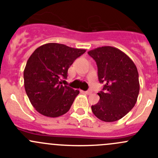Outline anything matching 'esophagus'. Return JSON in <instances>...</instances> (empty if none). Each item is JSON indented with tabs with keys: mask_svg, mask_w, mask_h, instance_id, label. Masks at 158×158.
I'll use <instances>...</instances> for the list:
<instances>
[{
	"mask_svg": "<svg viewBox=\"0 0 158 158\" xmlns=\"http://www.w3.org/2000/svg\"><path fill=\"white\" fill-rule=\"evenodd\" d=\"M85 93H86V94L89 95V94H91V93H92V91H91V90H88V91H85Z\"/></svg>",
	"mask_w": 158,
	"mask_h": 158,
	"instance_id": "34e87169",
	"label": "esophagus"
}]
</instances>
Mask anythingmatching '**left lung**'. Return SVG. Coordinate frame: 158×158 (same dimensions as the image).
<instances>
[{"mask_svg": "<svg viewBox=\"0 0 158 158\" xmlns=\"http://www.w3.org/2000/svg\"><path fill=\"white\" fill-rule=\"evenodd\" d=\"M88 54L96 61L99 82L105 84L97 93L99 101L92 106V111L102 121H116L127 114L137 100V67L129 56L114 47H99Z\"/></svg>", "mask_w": 158, "mask_h": 158, "instance_id": "obj_1", "label": "left lung"}]
</instances>
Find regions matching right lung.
<instances>
[{
    "label": "right lung",
    "mask_w": 158,
    "mask_h": 158,
    "mask_svg": "<svg viewBox=\"0 0 158 158\" xmlns=\"http://www.w3.org/2000/svg\"><path fill=\"white\" fill-rule=\"evenodd\" d=\"M85 49L74 48L59 43L38 47L29 57L24 70L25 92L31 105L42 115L58 117L69 110L79 93L62 85L68 69Z\"/></svg>",
    "instance_id": "add662e5"
}]
</instances>
